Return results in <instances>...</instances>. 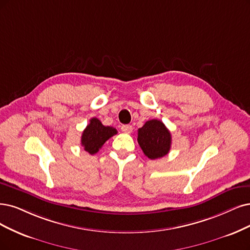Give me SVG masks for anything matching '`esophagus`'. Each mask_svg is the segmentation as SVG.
Returning <instances> with one entry per match:
<instances>
[{"label":"esophagus","instance_id":"34e87169","mask_svg":"<svg viewBox=\"0 0 250 250\" xmlns=\"http://www.w3.org/2000/svg\"><path fill=\"white\" fill-rule=\"evenodd\" d=\"M122 131H123L124 133L130 134V133H132V131H133V126L130 125H122Z\"/></svg>","mask_w":250,"mask_h":250}]
</instances>
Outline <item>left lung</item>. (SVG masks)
<instances>
[{
  "mask_svg": "<svg viewBox=\"0 0 250 250\" xmlns=\"http://www.w3.org/2000/svg\"><path fill=\"white\" fill-rule=\"evenodd\" d=\"M137 140L144 154L150 160L161 159L168 154L172 143L170 131L158 119L146 122L138 130Z\"/></svg>",
  "mask_w": 250,
  "mask_h": 250,
  "instance_id": "8db88e82",
  "label": "left lung"
}]
</instances>
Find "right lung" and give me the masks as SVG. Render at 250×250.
Returning <instances> with one entry per match:
<instances>
[{
	"label": "right lung",
	"instance_id": "obj_1",
	"mask_svg": "<svg viewBox=\"0 0 250 250\" xmlns=\"http://www.w3.org/2000/svg\"><path fill=\"white\" fill-rule=\"evenodd\" d=\"M116 134V128L105 126L98 118L92 117L82 133L81 145L89 154H95L109 138Z\"/></svg>",
	"mask_w": 250,
	"mask_h": 250
}]
</instances>
